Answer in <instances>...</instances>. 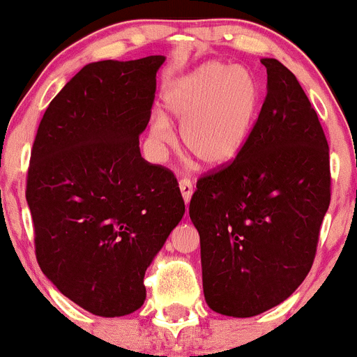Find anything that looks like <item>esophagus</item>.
<instances>
[{
    "label": "esophagus",
    "mask_w": 357,
    "mask_h": 357,
    "mask_svg": "<svg viewBox=\"0 0 357 357\" xmlns=\"http://www.w3.org/2000/svg\"><path fill=\"white\" fill-rule=\"evenodd\" d=\"M178 187H180V192H182L183 201H185V204H189L190 197H192V182H190L189 178H182L178 182Z\"/></svg>",
    "instance_id": "34e87169"
}]
</instances>
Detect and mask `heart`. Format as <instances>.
<instances>
[{"label":"heart","instance_id":"1","mask_svg":"<svg viewBox=\"0 0 357 357\" xmlns=\"http://www.w3.org/2000/svg\"><path fill=\"white\" fill-rule=\"evenodd\" d=\"M262 105V88L252 70L225 62H206L168 84L165 116L151 118V139L158 146L174 140L168 119L180 125V140L203 167L234 163L252 137Z\"/></svg>","mask_w":357,"mask_h":357}]
</instances>
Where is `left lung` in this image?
<instances>
[{"label": "left lung", "mask_w": 357, "mask_h": 357, "mask_svg": "<svg viewBox=\"0 0 357 357\" xmlns=\"http://www.w3.org/2000/svg\"><path fill=\"white\" fill-rule=\"evenodd\" d=\"M262 63L267 95L248 146L197 180L189 204L204 300L232 317L259 316L297 290L330 206V149L316 111L291 70Z\"/></svg>", "instance_id": "obj_1"}]
</instances>
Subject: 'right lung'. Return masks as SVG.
Here are the masks:
<instances>
[{
	"label": "right lung",
	"mask_w": 357,
	"mask_h": 357,
	"mask_svg": "<svg viewBox=\"0 0 357 357\" xmlns=\"http://www.w3.org/2000/svg\"><path fill=\"white\" fill-rule=\"evenodd\" d=\"M165 60L86 63L50 102L31 153L38 264L95 316L142 307L144 274L185 213L177 178L139 147Z\"/></svg>",
	"instance_id": "obj_1"
}]
</instances>
